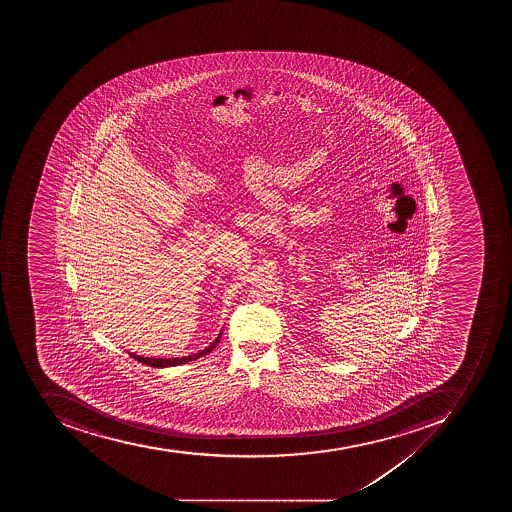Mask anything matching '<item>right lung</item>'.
Returning a JSON list of instances; mask_svg holds the SVG:
<instances>
[{
    "label": "right lung",
    "mask_w": 512,
    "mask_h": 512,
    "mask_svg": "<svg viewBox=\"0 0 512 512\" xmlns=\"http://www.w3.org/2000/svg\"><path fill=\"white\" fill-rule=\"evenodd\" d=\"M221 333H219L218 338L214 339L213 343L210 346L205 347L203 351L197 352V354L189 355V357H181V359H152V357H142V355L129 354L133 359H136L137 362L145 363V365H149V367L153 368H166V367H176V365H184V363L192 362V360L200 359L203 355L210 354L213 351L214 347L218 346L219 339H221Z\"/></svg>",
    "instance_id": "1"
}]
</instances>
